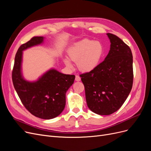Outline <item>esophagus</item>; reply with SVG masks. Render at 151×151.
I'll list each match as a JSON object with an SVG mask.
<instances>
[{
    "mask_svg": "<svg viewBox=\"0 0 151 151\" xmlns=\"http://www.w3.org/2000/svg\"><path fill=\"white\" fill-rule=\"evenodd\" d=\"M75 80L76 81H81V77L79 76H76V79H75Z\"/></svg>",
    "mask_w": 151,
    "mask_h": 151,
    "instance_id": "obj_1",
    "label": "esophagus"
}]
</instances>
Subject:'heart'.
<instances>
[{
	"mask_svg": "<svg viewBox=\"0 0 151 151\" xmlns=\"http://www.w3.org/2000/svg\"><path fill=\"white\" fill-rule=\"evenodd\" d=\"M68 56L63 59L65 65L72 68L70 60L77 62L81 71L89 72L96 68L99 65L104 54V48L101 42L84 39L74 43L67 50Z\"/></svg>",
	"mask_w": 151,
	"mask_h": 151,
	"instance_id": "heart-1",
	"label": "heart"
}]
</instances>
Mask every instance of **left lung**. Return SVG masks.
<instances>
[{
  "label": "left lung",
  "mask_w": 151,
  "mask_h": 151,
  "mask_svg": "<svg viewBox=\"0 0 151 151\" xmlns=\"http://www.w3.org/2000/svg\"><path fill=\"white\" fill-rule=\"evenodd\" d=\"M110 50L93 71L80 75L87 104L93 112L109 115L122 106L133 84V57L130 47L117 36L106 34Z\"/></svg>",
  "instance_id": "1"
}]
</instances>
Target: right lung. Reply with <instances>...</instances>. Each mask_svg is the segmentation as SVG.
<instances>
[{"label": "right lung", "instance_id": "add662e5", "mask_svg": "<svg viewBox=\"0 0 151 151\" xmlns=\"http://www.w3.org/2000/svg\"><path fill=\"white\" fill-rule=\"evenodd\" d=\"M43 36H35L22 44L16 54L12 77L14 87L25 108L34 116L45 120L58 116L65 106V94L73 84L74 75L51 68L36 81H26L22 74V52L43 43Z\"/></svg>", "mask_w": 151, "mask_h": 151}]
</instances>
